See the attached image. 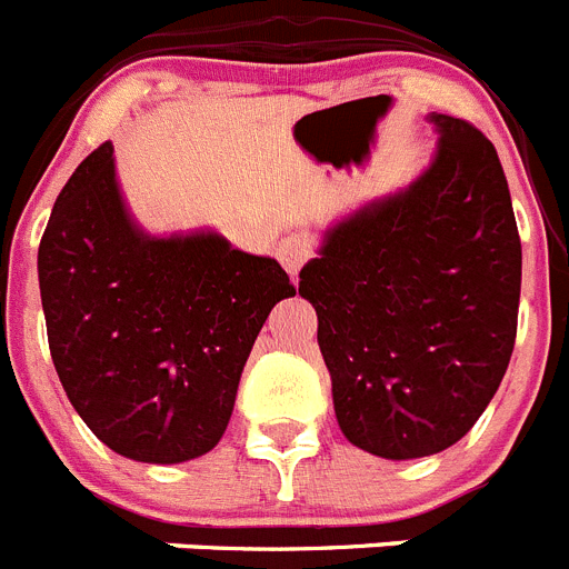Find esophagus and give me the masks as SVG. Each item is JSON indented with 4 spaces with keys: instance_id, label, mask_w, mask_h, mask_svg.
I'll return each instance as SVG.
<instances>
[{
    "instance_id": "esophagus-1",
    "label": "esophagus",
    "mask_w": 569,
    "mask_h": 569,
    "mask_svg": "<svg viewBox=\"0 0 569 569\" xmlns=\"http://www.w3.org/2000/svg\"><path fill=\"white\" fill-rule=\"evenodd\" d=\"M278 258L280 263H283L286 272L295 278V274L303 269L306 260L311 258V243L303 238V234H289V238H283L278 243Z\"/></svg>"
}]
</instances>
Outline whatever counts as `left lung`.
Instances as JSON below:
<instances>
[{
    "mask_svg": "<svg viewBox=\"0 0 569 569\" xmlns=\"http://www.w3.org/2000/svg\"><path fill=\"white\" fill-rule=\"evenodd\" d=\"M431 163L342 214L300 269L340 431L373 457L457 445L493 399L516 342L521 240L493 144L428 112Z\"/></svg>",
    "mask_w": 569,
    "mask_h": 569,
    "instance_id": "8db88e82",
    "label": "left lung"
}]
</instances>
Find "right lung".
Listing matches in <instances>:
<instances>
[{"label":"right lung","instance_id":"obj_1","mask_svg":"<svg viewBox=\"0 0 569 569\" xmlns=\"http://www.w3.org/2000/svg\"><path fill=\"white\" fill-rule=\"evenodd\" d=\"M39 289L70 406L107 448L147 465L189 462L221 442L266 317L295 295L278 260L214 229L147 232L110 141L56 198Z\"/></svg>","mask_w":569,"mask_h":569}]
</instances>
